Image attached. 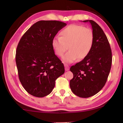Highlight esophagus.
<instances>
[{
  "label": "esophagus",
  "mask_w": 123,
  "mask_h": 123,
  "mask_svg": "<svg viewBox=\"0 0 123 123\" xmlns=\"http://www.w3.org/2000/svg\"><path fill=\"white\" fill-rule=\"evenodd\" d=\"M64 67H65V70H66V71H68V70H69L70 68L68 65L64 64Z\"/></svg>",
  "instance_id": "34e87169"
}]
</instances>
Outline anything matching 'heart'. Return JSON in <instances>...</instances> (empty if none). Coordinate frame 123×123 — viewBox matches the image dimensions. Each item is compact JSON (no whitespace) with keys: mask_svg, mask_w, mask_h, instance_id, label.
<instances>
[{"mask_svg":"<svg viewBox=\"0 0 123 123\" xmlns=\"http://www.w3.org/2000/svg\"><path fill=\"white\" fill-rule=\"evenodd\" d=\"M61 35L52 40V44L55 53L59 56L63 55L69 46V51L62 59L65 63H72L78 58L82 60L90 53L94 41L93 33L90 28L70 25L62 30Z\"/></svg>","mask_w":123,"mask_h":123,"instance_id":"b5f03b06","label":"heart"}]
</instances>
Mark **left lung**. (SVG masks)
Returning a JSON list of instances; mask_svg holds the SVG:
<instances>
[{"mask_svg": "<svg viewBox=\"0 0 123 123\" xmlns=\"http://www.w3.org/2000/svg\"><path fill=\"white\" fill-rule=\"evenodd\" d=\"M83 22H89L91 25L93 44L88 55L70 68L74 77L70 80V87L74 95L88 98L105 86L111 69L112 53L107 37L99 25L92 20Z\"/></svg>", "mask_w": 123, "mask_h": 123, "instance_id": "8db88e82", "label": "left lung"}]
</instances>
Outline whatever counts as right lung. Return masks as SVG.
<instances>
[{
    "label": "right lung",
    "instance_id": "obj_1",
    "mask_svg": "<svg viewBox=\"0 0 123 123\" xmlns=\"http://www.w3.org/2000/svg\"><path fill=\"white\" fill-rule=\"evenodd\" d=\"M67 25L57 20H40L34 24L18 44L16 63L20 82L30 95L43 97L55 87L64 67L55 55L52 41Z\"/></svg>",
    "mask_w": 123,
    "mask_h": 123
}]
</instances>
